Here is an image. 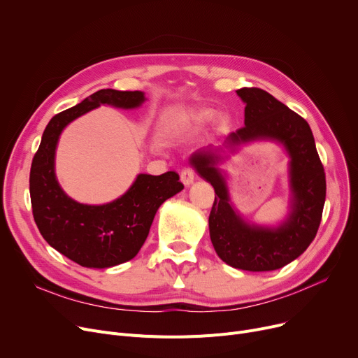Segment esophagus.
Masks as SVG:
<instances>
[{"mask_svg": "<svg viewBox=\"0 0 358 358\" xmlns=\"http://www.w3.org/2000/svg\"><path fill=\"white\" fill-rule=\"evenodd\" d=\"M180 178H181V182H182L184 185H192V184L194 182V180H196L194 169H193L192 166L184 168L182 171H181V174H180Z\"/></svg>", "mask_w": 358, "mask_h": 358, "instance_id": "1", "label": "esophagus"}]
</instances>
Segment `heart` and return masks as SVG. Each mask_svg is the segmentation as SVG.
Wrapping results in <instances>:
<instances>
[{
	"label": "heart",
	"mask_w": 358,
	"mask_h": 358,
	"mask_svg": "<svg viewBox=\"0 0 358 358\" xmlns=\"http://www.w3.org/2000/svg\"><path fill=\"white\" fill-rule=\"evenodd\" d=\"M212 117H213V111L212 110H209V108H200V110L192 113V115L185 119L184 124L189 126V127H201V126H204L206 123H208ZM227 124H228L227 117H224V116H219L217 117V126L220 129H223Z\"/></svg>",
	"instance_id": "b5f03b06"
}]
</instances>
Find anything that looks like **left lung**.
<instances>
[{
    "label": "left lung",
    "mask_w": 358,
    "mask_h": 358,
    "mask_svg": "<svg viewBox=\"0 0 358 358\" xmlns=\"http://www.w3.org/2000/svg\"><path fill=\"white\" fill-rule=\"evenodd\" d=\"M245 103V126L227 139L231 150L259 139L275 141L290 157V213L277 228L248 223L234 209L227 180L217 168L222 149H200L190 164L215 189L209 216L210 239L228 266L247 271H271L303 254L316 236L327 196V181L308 122L261 88L236 91Z\"/></svg>",
    "instance_id": "1"
}]
</instances>
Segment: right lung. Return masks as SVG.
<instances>
[{
    "mask_svg": "<svg viewBox=\"0 0 358 358\" xmlns=\"http://www.w3.org/2000/svg\"><path fill=\"white\" fill-rule=\"evenodd\" d=\"M142 91L100 90L80 104L58 113L48 123L30 168L34 222L52 248L88 268H108L136 257L148 238L159 206L184 185L174 171L139 174L130 189L107 204L91 206L65 194L55 176V152L62 130L77 117L103 104L136 108Z\"/></svg>",
    "mask_w": 358,
    "mask_h": 358,
    "instance_id": "right-lung-1",
    "label": "right lung"
}]
</instances>
